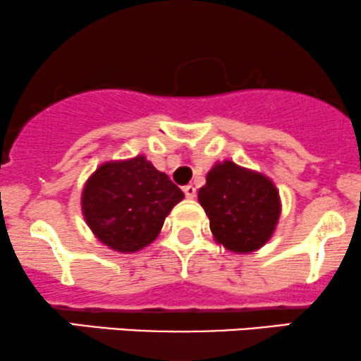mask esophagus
<instances>
[{"label":"esophagus","mask_w":361,"mask_h":361,"mask_svg":"<svg viewBox=\"0 0 361 361\" xmlns=\"http://www.w3.org/2000/svg\"><path fill=\"white\" fill-rule=\"evenodd\" d=\"M185 195H187V199H193V197L197 195V188L193 187V185H187V187L183 188Z\"/></svg>","instance_id":"34e87169"}]
</instances>
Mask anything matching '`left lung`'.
Returning a JSON list of instances; mask_svg holds the SVG:
<instances>
[{
  "label": "left lung",
  "instance_id": "left-lung-1",
  "mask_svg": "<svg viewBox=\"0 0 361 361\" xmlns=\"http://www.w3.org/2000/svg\"><path fill=\"white\" fill-rule=\"evenodd\" d=\"M212 237L225 249L247 254L261 249L279 225L282 202L268 176L231 161L216 162L199 190Z\"/></svg>",
  "mask_w": 361,
  "mask_h": 361
}]
</instances>
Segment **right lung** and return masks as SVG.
<instances>
[{
    "instance_id": "right-lung-1",
    "label": "right lung",
    "mask_w": 361,
    "mask_h": 361,
    "mask_svg": "<svg viewBox=\"0 0 361 361\" xmlns=\"http://www.w3.org/2000/svg\"><path fill=\"white\" fill-rule=\"evenodd\" d=\"M183 197L168 174L136 155L98 166L82 188L81 211L102 244L136 252L157 238L166 216Z\"/></svg>"
}]
</instances>
